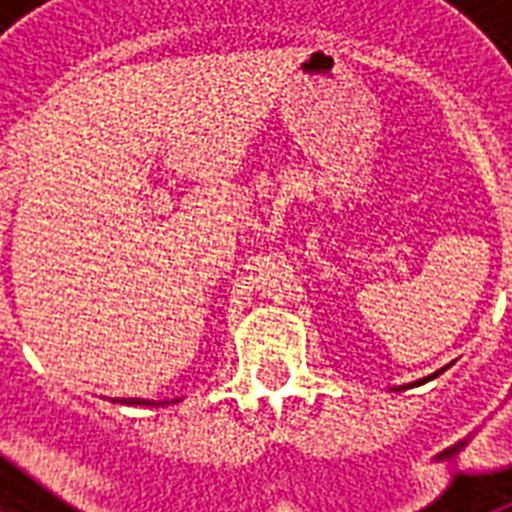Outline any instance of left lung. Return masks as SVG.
<instances>
[{
  "label": "left lung",
  "instance_id": "left-lung-1",
  "mask_svg": "<svg viewBox=\"0 0 512 512\" xmlns=\"http://www.w3.org/2000/svg\"><path fill=\"white\" fill-rule=\"evenodd\" d=\"M441 372H446V366H444V369H438V372L428 374V377H422V380H417V382H406V385H401V388H393V390H406V388H417V385H422V382H430V380H433V377H438V374H441Z\"/></svg>",
  "mask_w": 512,
  "mask_h": 512
}]
</instances>
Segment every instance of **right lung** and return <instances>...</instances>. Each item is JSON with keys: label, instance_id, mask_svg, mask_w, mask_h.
Listing matches in <instances>:
<instances>
[{"label": "right lung", "instance_id": "add662e5", "mask_svg": "<svg viewBox=\"0 0 512 512\" xmlns=\"http://www.w3.org/2000/svg\"><path fill=\"white\" fill-rule=\"evenodd\" d=\"M183 396L180 398H164V401H154V398H122L119 404L127 406H170V404H180Z\"/></svg>", "mask_w": 512, "mask_h": 512}]
</instances>
